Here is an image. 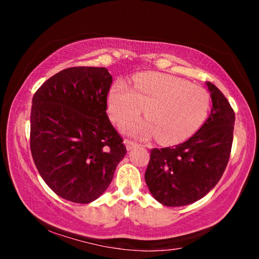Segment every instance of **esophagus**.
I'll return each instance as SVG.
<instances>
[{"label": "esophagus", "mask_w": 259, "mask_h": 259, "mask_svg": "<svg viewBox=\"0 0 259 259\" xmlns=\"http://www.w3.org/2000/svg\"><path fill=\"white\" fill-rule=\"evenodd\" d=\"M124 144H125V147H126V150H128V151L133 150V148H135L136 146L138 145V144H136L135 142H133V140H128V139L125 140Z\"/></svg>", "instance_id": "esophagus-1"}]
</instances>
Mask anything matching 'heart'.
<instances>
[{
    "label": "heart",
    "mask_w": 259,
    "mask_h": 259,
    "mask_svg": "<svg viewBox=\"0 0 259 259\" xmlns=\"http://www.w3.org/2000/svg\"><path fill=\"white\" fill-rule=\"evenodd\" d=\"M107 107L112 119L119 123L139 115L144 108L146 119L125 124V133L143 139L157 135L161 142L174 144L192 137L203 125L210 96L203 88L183 78L147 72L134 77L133 88L123 80L114 82L108 91Z\"/></svg>",
    "instance_id": "1"
}]
</instances>
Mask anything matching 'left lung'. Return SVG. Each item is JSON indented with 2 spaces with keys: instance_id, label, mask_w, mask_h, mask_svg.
Listing matches in <instances>:
<instances>
[{
  "instance_id": "8db88e82",
  "label": "left lung",
  "mask_w": 259,
  "mask_h": 259,
  "mask_svg": "<svg viewBox=\"0 0 259 259\" xmlns=\"http://www.w3.org/2000/svg\"><path fill=\"white\" fill-rule=\"evenodd\" d=\"M205 84L212 107L199 131L176 146L151 151L145 182L153 198L166 207L202 199L222 178L230 159L234 111L216 85Z\"/></svg>"
}]
</instances>
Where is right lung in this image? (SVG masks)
<instances>
[{
    "instance_id": "add662e5",
    "label": "right lung",
    "mask_w": 259,
    "mask_h": 259,
    "mask_svg": "<svg viewBox=\"0 0 259 259\" xmlns=\"http://www.w3.org/2000/svg\"><path fill=\"white\" fill-rule=\"evenodd\" d=\"M112 75L105 67H71L38 88L30 112V152L57 195L90 203L111 184L126 150L109 121Z\"/></svg>"
}]
</instances>
